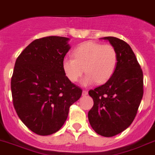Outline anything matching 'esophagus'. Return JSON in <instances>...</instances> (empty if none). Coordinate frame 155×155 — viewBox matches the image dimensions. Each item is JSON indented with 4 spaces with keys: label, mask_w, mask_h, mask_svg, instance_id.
I'll return each mask as SVG.
<instances>
[{
    "label": "esophagus",
    "mask_w": 155,
    "mask_h": 155,
    "mask_svg": "<svg viewBox=\"0 0 155 155\" xmlns=\"http://www.w3.org/2000/svg\"><path fill=\"white\" fill-rule=\"evenodd\" d=\"M87 94H88V92H87V91L84 90V91H83V92H82V95H83V96H85V95H87Z\"/></svg>",
    "instance_id": "obj_1"
}]
</instances>
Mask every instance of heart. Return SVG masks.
<instances>
[{"instance_id": "1", "label": "heart", "mask_w": 155, "mask_h": 155, "mask_svg": "<svg viewBox=\"0 0 155 155\" xmlns=\"http://www.w3.org/2000/svg\"><path fill=\"white\" fill-rule=\"evenodd\" d=\"M74 58L63 60L62 68L66 77L72 83L77 81L85 69L87 75L81 80L86 87L98 82L104 84L110 80L118 64L117 51L110 45L87 41L80 45L73 51Z\"/></svg>"}]
</instances>
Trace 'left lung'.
Here are the masks:
<instances>
[{"mask_svg":"<svg viewBox=\"0 0 155 155\" xmlns=\"http://www.w3.org/2000/svg\"><path fill=\"white\" fill-rule=\"evenodd\" d=\"M102 39L115 48L118 64L110 80L89 91L94 105L88 120L97 134L112 137L125 130L136 116L143 95V74L127 43L113 36Z\"/></svg>","mask_w":155,"mask_h":155,"instance_id":"obj_1","label":"left lung"}]
</instances>
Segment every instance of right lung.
<instances>
[{
    "label": "right lung",
    "instance_id": "obj_1",
    "mask_svg": "<svg viewBox=\"0 0 155 155\" xmlns=\"http://www.w3.org/2000/svg\"><path fill=\"white\" fill-rule=\"evenodd\" d=\"M69 40L55 36L35 40L15 63L11 80L14 108L24 124L39 135L60 130L70 106L82 95L63 71Z\"/></svg>",
    "mask_w": 155,
    "mask_h": 155
}]
</instances>
